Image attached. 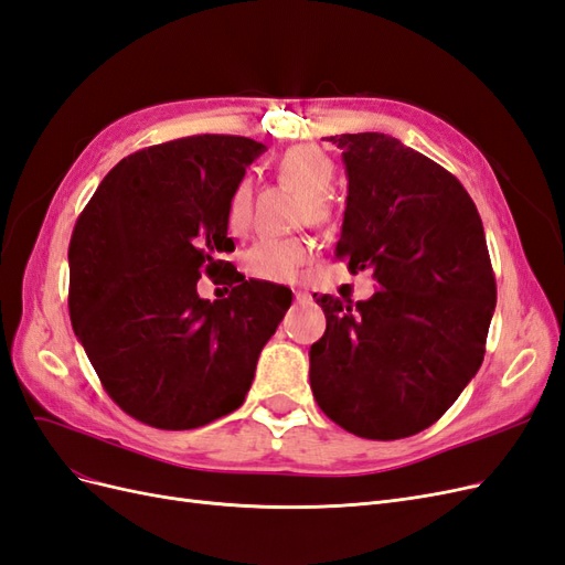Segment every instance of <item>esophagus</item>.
<instances>
[{
	"label": "esophagus",
	"mask_w": 565,
	"mask_h": 565,
	"mask_svg": "<svg viewBox=\"0 0 565 565\" xmlns=\"http://www.w3.org/2000/svg\"><path fill=\"white\" fill-rule=\"evenodd\" d=\"M292 292H295V301H309V299H311L309 289H301V287H297V289H292Z\"/></svg>",
	"instance_id": "esophagus-1"
}]
</instances>
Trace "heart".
Listing matches in <instances>:
<instances>
[{"label": "heart", "instance_id": "obj_1", "mask_svg": "<svg viewBox=\"0 0 565 565\" xmlns=\"http://www.w3.org/2000/svg\"><path fill=\"white\" fill-rule=\"evenodd\" d=\"M276 172L282 183L301 193V218L311 224H324L332 216V200L328 188L334 179L332 160L311 146L289 148L278 160ZM252 185L241 179L228 195L226 224L231 231H243L249 224ZM311 259V247L301 237H262L243 256L249 276L268 282L295 280L301 266Z\"/></svg>", "mask_w": 565, "mask_h": 565}]
</instances>
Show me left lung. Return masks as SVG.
<instances>
[{"mask_svg":"<svg viewBox=\"0 0 565 565\" xmlns=\"http://www.w3.org/2000/svg\"><path fill=\"white\" fill-rule=\"evenodd\" d=\"M349 195L334 256L372 270L367 301L322 295L311 388L341 429L372 440L424 431L486 355L498 285L481 216L448 169L377 131L330 136Z\"/></svg>","mask_w":565,"mask_h":565,"instance_id":"8db88e82","label":"left lung"}]
</instances>
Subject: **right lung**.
Segmentation results:
<instances>
[{
  "mask_svg": "<svg viewBox=\"0 0 565 565\" xmlns=\"http://www.w3.org/2000/svg\"><path fill=\"white\" fill-rule=\"evenodd\" d=\"M264 143L200 134L119 160L79 214L71 320L108 396L134 419L185 431L243 405L256 361L292 292L233 280L228 299H200L233 252L226 204ZM241 276V273H237Z\"/></svg>",
  "mask_w": 565,
  "mask_h": 565,
  "instance_id": "right-lung-1",
  "label": "right lung"
}]
</instances>
